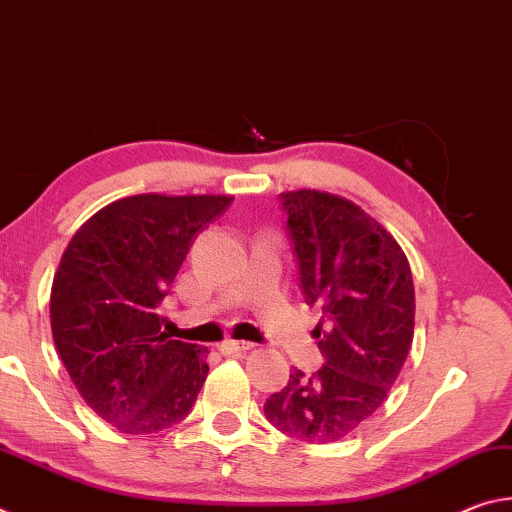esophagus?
<instances>
[{"instance_id": "1", "label": "esophagus", "mask_w": 512, "mask_h": 512, "mask_svg": "<svg viewBox=\"0 0 512 512\" xmlns=\"http://www.w3.org/2000/svg\"><path fill=\"white\" fill-rule=\"evenodd\" d=\"M219 350H221V354H239V352H248V350H253V343H248V341H223L221 345H219Z\"/></svg>"}]
</instances>
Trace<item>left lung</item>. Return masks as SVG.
<instances>
[{"mask_svg": "<svg viewBox=\"0 0 512 512\" xmlns=\"http://www.w3.org/2000/svg\"><path fill=\"white\" fill-rule=\"evenodd\" d=\"M300 289L320 309L325 363L298 368L264 413L307 443H336L368 420L395 384L413 343L415 291L404 250L359 205L316 189L280 194Z\"/></svg>", "mask_w": 512, "mask_h": 512, "instance_id": "1", "label": "left lung"}]
</instances>
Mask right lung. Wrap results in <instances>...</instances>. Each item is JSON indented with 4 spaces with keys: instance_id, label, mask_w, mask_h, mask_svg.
I'll return each instance as SVG.
<instances>
[{
    "instance_id": "obj_1",
    "label": "right lung",
    "mask_w": 512,
    "mask_h": 512,
    "mask_svg": "<svg viewBox=\"0 0 512 512\" xmlns=\"http://www.w3.org/2000/svg\"><path fill=\"white\" fill-rule=\"evenodd\" d=\"M232 196L137 194L90 216L51 284V334L85 404L121 433H155L192 411L207 348L171 341L158 314L196 235Z\"/></svg>"
}]
</instances>
